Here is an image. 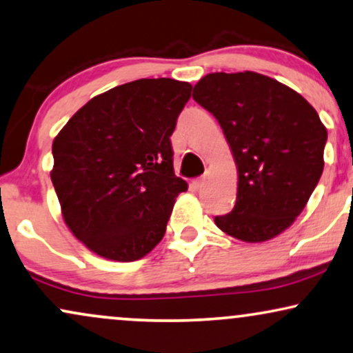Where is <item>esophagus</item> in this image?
<instances>
[{"mask_svg":"<svg viewBox=\"0 0 353 353\" xmlns=\"http://www.w3.org/2000/svg\"><path fill=\"white\" fill-rule=\"evenodd\" d=\"M203 182H205L203 177H200V179H195V181H194V185H195V189H202Z\"/></svg>","mask_w":353,"mask_h":353,"instance_id":"obj_1","label":"esophagus"}]
</instances>
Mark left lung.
<instances>
[{
  "label": "left lung",
  "mask_w": 353,
  "mask_h": 353,
  "mask_svg": "<svg viewBox=\"0 0 353 353\" xmlns=\"http://www.w3.org/2000/svg\"><path fill=\"white\" fill-rule=\"evenodd\" d=\"M195 102L221 125L238 166V195L215 216L226 234L246 243L275 238L305 208L324 168L327 130L296 91L264 74L210 73Z\"/></svg>",
  "instance_id": "obj_1"
}]
</instances>
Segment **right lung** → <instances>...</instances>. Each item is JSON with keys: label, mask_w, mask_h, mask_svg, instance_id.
<instances>
[{"label": "right lung", "mask_w": 353, "mask_h": 353, "mask_svg": "<svg viewBox=\"0 0 353 353\" xmlns=\"http://www.w3.org/2000/svg\"><path fill=\"white\" fill-rule=\"evenodd\" d=\"M189 83L137 79L92 97L53 140V187L68 228L97 256H146L166 233L187 182L174 174L171 135Z\"/></svg>", "instance_id": "obj_1"}]
</instances>
